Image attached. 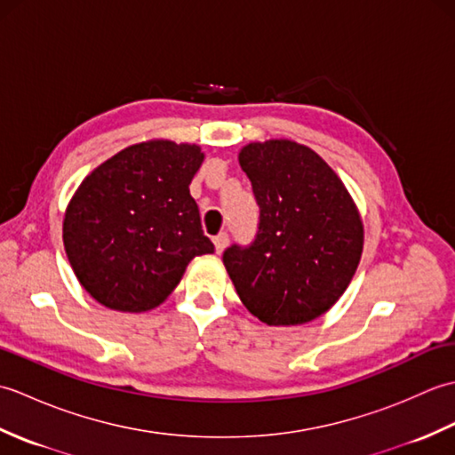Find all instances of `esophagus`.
I'll return each mask as SVG.
<instances>
[{
  "instance_id": "34e87169",
  "label": "esophagus",
  "mask_w": 455,
  "mask_h": 455,
  "mask_svg": "<svg viewBox=\"0 0 455 455\" xmlns=\"http://www.w3.org/2000/svg\"><path fill=\"white\" fill-rule=\"evenodd\" d=\"M212 243H215L217 254H220L222 250H225V248H227V244H228V235H227V233H220V235H217L215 238H212Z\"/></svg>"
}]
</instances>
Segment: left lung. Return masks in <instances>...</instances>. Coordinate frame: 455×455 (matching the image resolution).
Masks as SVG:
<instances>
[{"mask_svg":"<svg viewBox=\"0 0 455 455\" xmlns=\"http://www.w3.org/2000/svg\"><path fill=\"white\" fill-rule=\"evenodd\" d=\"M238 162L252 181L259 225L254 244L227 248L222 264L262 323H311L342 297L360 264V211L338 173L305 144L250 142Z\"/></svg>","mask_w":455,"mask_h":455,"instance_id":"left-lung-1","label":"left lung"}]
</instances>
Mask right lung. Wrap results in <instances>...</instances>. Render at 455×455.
Masks as SVG:
<instances>
[{"mask_svg":"<svg viewBox=\"0 0 455 455\" xmlns=\"http://www.w3.org/2000/svg\"><path fill=\"white\" fill-rule=\"evenodd\" d=\"M203 160L197 144L154 139L84 178L66 207L62 240L80 285L100 305L147 313L166 301L193 258L215 252L189 193Z\"/></svg>","mask_w":455,"mask_h":455,"instance_id":"1","label":"right lung"}]
</instances>
